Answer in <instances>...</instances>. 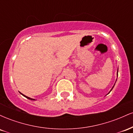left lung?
<instances>
[{
  "label": "left lung",
  "instance_id": "obj_1",
  "mask_svg": "<svg viewBox=\"0 0 133 133\" xmlns=\"http://www.w3.org/2000/svg\"><path fill=\"white\" fill-rule=\"evenodd\" d=\"M117 72H118V69H117ZM114 85H115V84H114ZM114 86H113V87H112V88H114ZM112 89H111V91H110V92H111V90H112Z\"/></svg>",
  "mask_w": 133,
  "mask_h": 133
}]
</instances>
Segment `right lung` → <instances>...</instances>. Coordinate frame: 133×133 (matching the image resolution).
<instances>
[{"instance_id": "obj_1", "label": "right lung", "mask_w": 133, "mask_h": 133, "mask_svg": "<svg viewBox=\"0 0 133 133\" xmlns=\"http://www.w3.org/2000/svg\"><path fill=\"white\" fill-rule=\"evenodd\" d=\"M20 93H21V92H20ZM21 94H22V96H24V97H26V98H27V99H30V100H33V101H34L35 99H32V98H30V97H27V96H25V95H24V94H22V93H21Z\"/></svg>"}]
</instances>
